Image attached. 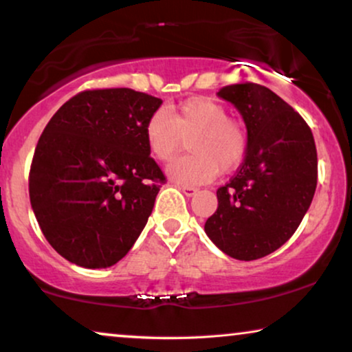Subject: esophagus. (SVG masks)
<instances>
[{
    "label": "esophagus",
    "instance_id": "obj_1",
    "mask_svg": "<svg viewBox=\"0 0 352 352\" xmlns=\"http://www.w3.org/2000/svg\"><path fill=\"white\" fill-rule=\"evenodd\" d=\"M179 190H182V194L186 197H194L197 192H199L195 187H190V186H179Z\"/></svg>",
    "mask_w": 352,
    "mask_h": 352
}]
</instances>
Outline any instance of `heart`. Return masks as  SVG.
I'll use <instances>...</instances> for the list:
<instances>
[{"label":"heart","mask_w":352,"mask_h":352,"mask_svg":"<svg viewBox=\"0 0 352 352\" xmlns=\"http://www.w3.org/2000/svg\"><path fill=\"white\" fill-rule=\"evenodd\" d=\"M147 151L157 162H170L189 141L190 155L177 158L166 176L177 184L197 186L213 181L219 171H232L248 147L245 128L229 118L223 104L208 98H190L171 117L163 110L152 113L144 126Z\"/></svg>","instance_id":"obj_1"}]
</instances>
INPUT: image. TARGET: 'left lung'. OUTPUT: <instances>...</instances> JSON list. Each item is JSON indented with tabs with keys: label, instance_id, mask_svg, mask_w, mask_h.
<instances>
[{
	"label": "left lung",
	"instance_id": "left-lung-1",
	"mask_svg": "<svg viewBox=\"0 0 352 352\" xmlns=\"http://www.w3.org/2000/svg\"><path fill=\"white\" fill-rule=\"evenodd\" d=\"M242 115L248 147L205 234L221 252L252 261L280 248L309 210L317 186V151L301 115L266 86L243 83L218 93Z\"/></svg>",
	"mask_w": 352,
	"mask_h": 352
}]
</instances>
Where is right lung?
<instances>
[{
  "label": "right lung",
  "instance_id": "obj_1",
  "mask_svg": "<svg viewBox=\"0 0 352 352\" xmlns=\"http://www.w3.org/2000/svg\"><path fill=\"white\" fill-rule=\"evenodd\" d=\"M162 104L128 88L85 91L46 124L28 192L41 232L67 261L113 266L146 228L165 176L144 126Z\"/></svg>",
  "mask_w": 352,
  "mask_h": 352
}]
</instances>
